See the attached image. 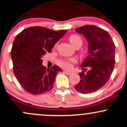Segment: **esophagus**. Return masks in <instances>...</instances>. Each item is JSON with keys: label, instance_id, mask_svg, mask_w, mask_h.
Instances as JSON below:
<instances>
[{"label": "esophagus", "instance_id": "34e87169", "mask_svg": "<svg viewBox=\"0 0 127 127\" xmlns=\"http://www.w3.org/2000/svg\"><path fill=\"white\" fill-rule=\"evenodd\" d=\"M64 73H66V74L67 75H71L72 74V73H73V72H69V71H64Z\"/></svg>", "mask_w": 127, "mask_h": 127}]
</instances>
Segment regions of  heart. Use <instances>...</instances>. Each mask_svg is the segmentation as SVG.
<instances>
[{
  "mask_svg": "<svg viewBox=\"0 0 127 127\" xmlns=\"http://www.w3.org/2000/svg\"><path fill=\"white\" fill-rule=\"evenodd\" d=\"M69 41L71 44L75 46L76 44H82V39L79 36L77 35H72L69 37ZM76 61V59L74 58H64L61 59L58 61V64L61 67L66 69H70L72 68V63H75Z\"/></svg>",
  "mask_w": 127,
  "mask_h": 127,
  "instance_id": "obj_1",
  "label": "heart"
}]
</instances>
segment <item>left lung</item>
I'll return each mask as SVG.
<instances>
[{
	"instance_id": "obj_1",
	"label": "left lung",
	"mask_w": 127,
	"mask_h": 127,
	"mask_svg": "<svg viewBox=\"0 0 127 127\" xmlns=\"http://www.w3.org/2000/svg\"><path fill=\"white\" fill-rule=\"evenodd\" d=\"M76 31L83 34L88 43V55L81 67H86L87 73H79L80 81L75 86L79 93L87 94L102 87L108 81L115 63V45L110 35L94 25L76 28Z\"/></svg>"
}]
</instances>
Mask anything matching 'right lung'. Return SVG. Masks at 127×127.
Returning a JSON list of instances; mask_svg holds the SVG:
<instances>
[{
	"label": "right lung",
	"mask_w": 127,
	"mask_h": 127,
	"mask_svg": "<svg viewBox=\"0 0 127 127\" xmlns=\"http://www.w3.org/2000/svg\"><path fill=\"white\" fill-rule=\"evenodd\" d=\"M67 31L34 26L23 30L16 37L11 51L13 71L27 92L40 95L53 88L57 73L63 70L57 65L46 69L42 65L41 58L46 52H51Z\"/></svg>",
	"instance_id": "obj_1"
}]
</instances>
